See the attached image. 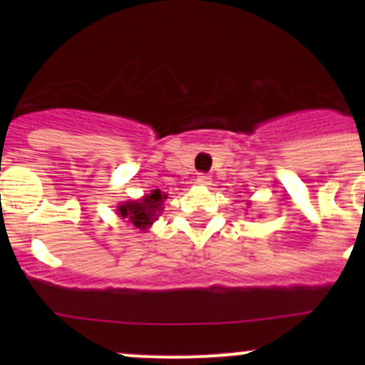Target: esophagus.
<instances>
[{"label":"esophagus","instance_id":"1","mask_svg":"<svg viewBox=\"0 0 365 365\" xmlns=\"http://www.w3.org/2000/svg\"><path fill=\"white\" fill-rule=\"evenodd\" d=\"M196 182L200 183V185H210V182H212V176L206 175V173H200L196 178Z\"/></svg>","mask_w":365,"mask_h":365}]
</instances>
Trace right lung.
<instances>
[{"mask_svg": "<svg viewBox=\"0 0 365 365\" xmlns=\"http://www.w3.org/2000/svg\"><path fill=\"white\" fill-rule=\"evenodd\" d=\"M165 194H160V190H153L152 194L145 196L139 201H127L118 208L123 219H128L132 226L138 230H146L153 220L157 219L159 212H162V201L165 200Z\"/></svg>", "mask_w": 365, "mask_h": 365, "instance_id": "1", "label": "right lung"}]
</instances>
